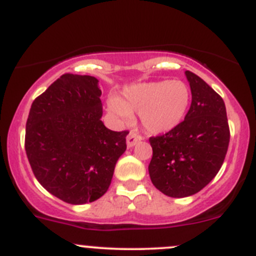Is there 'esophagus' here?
<instances>
[{
    "label": "esophagus",
    "mask_w": 256,
    "mask_h": 256,
    "mask_svg": "<svg viewBox=\"0 0 256 256\" xmlns=\"http://www.w3.org/2000/svg\"><path fill=\"white\" fill-rule=\"evenodd\" d=\"M140 140H141L140 136H138V134L134 132V131H131V132L128 135V138H126V144H128V148H131V147L135 146V144Z\"/></svg>",
    "instance_id": "34e87169"
}]
</instances>
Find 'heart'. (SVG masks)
<instances>
[{
	"label": "heart",
	"mask_w": 256,
	"mask_h": 256,
	"mask_svg": "<svg viewBox=\"0 0 256 256\" xmlns=\"http://www.w3.org/2000/svg\"><path fill=\"white\" fill-rule=\"evenodd\" d=\"M190 89L182 80H158L132 84L122 96L110 98L108 112L118 124L130 122L138 112L142 128L151 135H164L182 124L190 110Z\"/></svg>",
	"instance_id": "heart-1"
}]
</instances>
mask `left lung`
<instances>
[{"label": "left lung", "instance_id": "obj_1", "mask_svg": "<svg viewBox=\"0 0 256 256\" xmlns=\"http://www.w3.org/2000/svg\"><path fill=\"white\" fill-rule=\"evenodd\" d=\"M192 104L178 128L150 138L148 174L164 194L184 198L206 187L220 170L229 144L226 104L210 86L186 70Z\"/></svg>", "mask_w": 256, "mask_h": 256}]
</instances>
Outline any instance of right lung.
Wrapping results in <instances>:
<instances>
[{
    "mask_svg": "<svg viewBox=\"0 0 256 256\" xmlns=\"http://www.w3.org/2000/svg\"><path fill=\"white\" fill-rule=\"evenodd\" d=\"M99 80L64 74L33 102L26 125V154L38 182L69 204L99 200L126 150L128 131L102 121Z\"/></svg>",
    "mask_w": 256,
    "mask_h": 256,
    "instance_id": "right-lung-1",
    "label": "right lung"
}]
</instances>
